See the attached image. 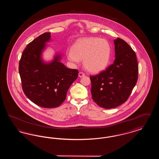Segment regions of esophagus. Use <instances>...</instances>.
Listing matches in <instances>:
<instances>
[{
  "mask_svg": "<svg viewBox=\"0 0 159 159\" xmlns=\"http://www.w3.org/2000/svg\"><path fill=\"white\" fill-rule=\"evenodd\" d=\"M84 76H85V75L83 73V72H79V77H82Z\"/></svg>",
  "mask_w": 159,
  "mask_h": 159,
  "instance_id": "1",
  "label": "esophagus"
}]
</instances>
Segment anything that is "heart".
<instances>
[{
	"label": "heart",
	"instance_id": "obj_1",
	"mask_svg": "<svg viewBox=\"0 0 159 159\" xmlns=\"http://www.w3.org/2000/svg\"><path fill=\"white\" fill-rule=\"evenodd\" d=\"M111 46L104 39L89 37L77 40L67 52L68 60L79 63L83 60L84 68L93 73L105 70L110 60Z\"/></svg>",
	"mask_w": 159,
	"mask_h": 159
}]
</instances>
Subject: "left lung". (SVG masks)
I'll list each match as a JSON object with an SVG mask.
<instances>
[{"label":"left lung","instance_id":"obj_1","mask_svg":"<svg viewBox=\"0 0 159 159\" xmlns=\"http://www.w3.org/2000/svg\"><path fill=\"white\" fill-rule=\"evenodd\" d=\"M113 64L96 76H90L92 99L106 109L117 107L128 99L138 75L136 54L123 39L114 40Z\"/></svg>","mask_w":159,"mask_h":159}]
</instances>
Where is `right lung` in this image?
Here are the masks:
<instances>
[{
	"label": "right lung",
	"instance_id": "obj_1",
	"mask_svg": "<svg viewBox=\"0 0 159 159\" xmlns=\"http://www.w3.org/2000/svg\"><path fill=\"white\" fill-rule=\"evenodd\" d=\"M51 40V33H45L34 39L24 49L19 63V73L24 93L33 103L43 108L60 106L66 98L71 84L79 71L67 68L61 62V54L45 62L42 54Z\"/></svg>",
	"mask_w": 159,
	"mask_h": 159
}]
</instances>
